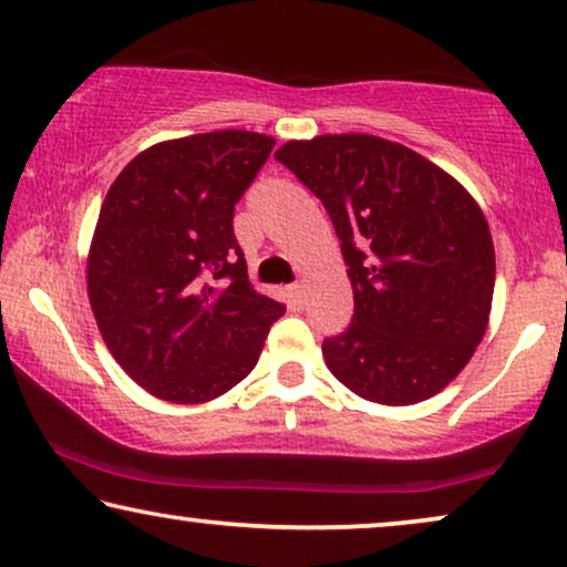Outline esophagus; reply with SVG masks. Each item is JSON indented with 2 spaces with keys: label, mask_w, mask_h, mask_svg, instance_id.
<instances>
[{
  "label": "esophagus",
  "mask_w": 567,
  "mask_h": 567,
  "mask_svg": "<svg viewBox=\"0 0 567 567\" xmlns=\"http://www.w3.org/2000/svg\"><path fill=\"white\" fill-rule=\"evenodd\" d=\"M286 291H289L293 305H301V299H305V284H291Z\"/></svg>",
  "instance_id": "esophagus-1"
}]
</instances>
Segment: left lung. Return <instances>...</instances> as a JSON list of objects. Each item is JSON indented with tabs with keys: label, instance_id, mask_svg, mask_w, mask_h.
Returning <instances> with one entry per match:
<instances>
[{
	"label": "left lung",
	"instance_id": "obj_1",
	"mask_svg": "<svg viewBox=\"0 0 567 567\" xmlns=\"http://www.w3.org/2000/svg\"><path fill=\"white\" fill-rule=\"evenodd\" d=\"M276 159L328 208L353 286L351 324L322 343L328 369L379 405L439 394L491 320L495 250L477 200L382 136L286 142Z\"/></svg>",
	"mask_w": 567,
	"mask_h": 567
}]
</instances>
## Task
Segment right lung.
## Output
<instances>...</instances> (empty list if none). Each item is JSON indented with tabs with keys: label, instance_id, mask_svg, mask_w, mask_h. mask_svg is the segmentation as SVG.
Returning <instances> with one entry per match:
<instances>
[{
	"label": "right lung",
	"instance_id": "obj_1",
	"mask_svg": "<svg viewBox=\"0 0 567 567\" xmlns=\"http://www.w3.org/2000/svg\"><path fill=\"white\" fill-rule=\"evenodd\" d=\"M276 138L212 131L136 154L107 190L87 255L100 336L154 398L198 405L255 369L284 305L247 278L231 219Z\"/></svg>",
	"mask_w": 567,
	"mask_h": 567
}]
</instances>
